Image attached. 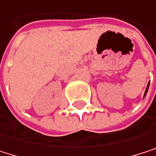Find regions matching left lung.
<instances>
[{"instance_id": "obj_1", "label": "left lung", "mask_w": 156, "mask_h": 156, "mask_svg": "<svg viewBox=\"0 0 156 156\" xmlns=\"http://www.w3.org/2000/svg\"><path fill=\"white\" fill-rule=\"evenodd\" d=\"M149 84H150V82L148 83V84H147V87H146V90H145V93H144L143 98H145V96H146V94H147V91H148V89H149Z\"/></svg>"}]
</instances>
